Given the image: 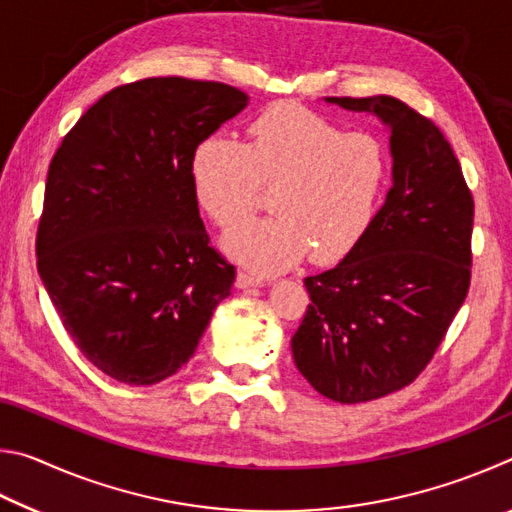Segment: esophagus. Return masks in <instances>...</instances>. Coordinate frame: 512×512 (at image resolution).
Segmentation results:
<instances>
[{
  "label": "esophagus",
  "instance_id": "obj_1",
  "mask_svg": "<svg viewBox=\"0 0 512 512\" xmlns=\"http://www.w3.org/2000/svg\"><path fill=\"white\" fill-rule=\"evenodd\" d=\"M235 284H237V289H250V287H262L264 280H262V277L250 275V273H246V271H239Z\"/></svg>",
  "mask_w": 512,
  "mask_h": 512
}]
</instances>
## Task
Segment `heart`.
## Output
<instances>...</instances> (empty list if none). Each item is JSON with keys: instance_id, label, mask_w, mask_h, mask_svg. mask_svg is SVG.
<instances>
[{"instance_id": "1", "label": "heart", "mask_w": 512, "mask_h": 512, "mask_svg": "<svg viewBox=\"0 0 512 512\" xmlns=\"http://www.w3.org/2000/svg\"><path fill=\"white\" fill-rule=\"evenodd\" d=\"M388 151L370 133H345L298 103H275L248 126V142L210 135L196 146L189 178L207 219L228 230L274 189L271 220L223 237V250L257 273H280L311 253L336 264L368 237L384 201Z\"/></svg>"}]
</instances>
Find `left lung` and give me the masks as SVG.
Returning a JSON list of instances; mask_svg holds the SVG:
<instances>
[{
  "instance_id": "1",
  "label": "left lung",
  "mask_w": 512,
  "mask_h": 512,
  "mask_svg": "<svg viewBox=\"0 0 512 512\" xmlns=\"http://www.w3.org/2000/svg\"><path fill=\"white\" fill-rule=\"evenodd\" d=\"M391 131L393 187L361 246L305 277L311 305L291 339L311 386L341 404L409 386L470 289L474 201L452 146L395 97H327Z\"/></svg>"
}]
</instances>
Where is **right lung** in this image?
Returning a JSON list of instances; mask_svg holds the SVG:
<instances>
[{
    "instance_id": "add662e5",
    "label": "right lung",
    "mask_w": 512,
    "mask_h": 512,
    "mask_svg": "<svg viewBox=\"0 0 512 512\" xmlns=\"http://www.w3.org/2000/svg\"><path fill=\"white\" fill-rule=\"evenodd\" d=\"M246 106L214 81L119 85L49 164L38 273L76 348L121 384L176 375L230 296L235 266L210 246L189 162Z\"/></svg>"
}]
</instances>
